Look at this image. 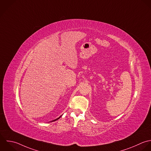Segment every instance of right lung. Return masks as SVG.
<instances>
[{
    "mask_svg": "<svg viewBox=\"0 0 151 151\" xmlns=\"http://www.w3.org/2000/svg\"><path fill=\"white\" fill-rule=\"evenodd\" d=\"M60 117H61V116H59V118H58L57 119H55V120H53V121H52L51 122H53V121H56V120H58V119H59Z\"/></svg>",
    "mask_w": 151,
    "mask_h": 151,
    "instance_id": "right-lung-1",
    "label": "right lung"
}]
</instances>
